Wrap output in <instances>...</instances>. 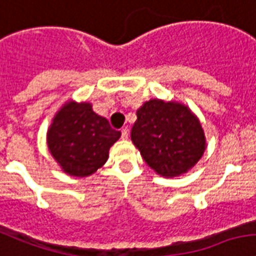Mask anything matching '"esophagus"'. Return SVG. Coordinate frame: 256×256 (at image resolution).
<instances>
[{
  "mask_svg": "<svg viewBox=\"0 0 256 256\" xmlns=\"http://www.w3.org/2000/svg\"><path fill=\"white\" fill-rule=\"evenodd\" d=\"M121 138L122 139H128V128H124L121 130Z\"/></svg>",
  "mask_w": 256,
  "mask_h": 256,
  "instance_id": "1",
  "label": "esophagus"
}]
</instances>
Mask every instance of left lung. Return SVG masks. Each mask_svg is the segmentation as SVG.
Wrapping results in <instances>:
<instances>
[{"label": "left lung", "mask_w": 256, "mask_h": 256, "mask_svg": "<svg viewBox=\"0 0 256 256\" xmlns=\"http://www.w3.org/2000/svg\"><path fill=\"white\" fill-rule=\"evenodd\" d=\"M132 140L154 171L166 178L188 172L206 140L198 118L182 104L150 100L136 110Z\"/></svg>", "instance_id": "obj_1"}]
</instances>
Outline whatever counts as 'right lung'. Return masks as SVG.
I'll list each match as a JSON object with an SVG mask.
<instances>
[{
	"label": "right lung",
	"instance_id": "obj_1",
	"mask_svg": "<svg viewBox=\"0 0 256 256\" xmlns=\"http://www.w3.org/2000/svg\"><path fill=\"white\" fill-rule=\"evenodd\" d=\"M121 136L89 102H70L56 113L47 132L51 155L66 174L84 178L106 163L109 150Z\"/></svg>",
	"mask_w": 256,
	"mask_h": 256
}]
</instances>
